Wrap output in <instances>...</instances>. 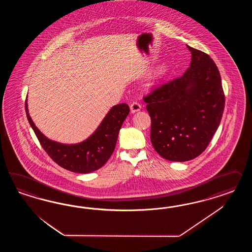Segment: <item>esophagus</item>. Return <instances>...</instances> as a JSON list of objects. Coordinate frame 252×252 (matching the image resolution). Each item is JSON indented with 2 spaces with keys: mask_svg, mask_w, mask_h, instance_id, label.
Segmentation results:
<instances>
[{
  "mask_svg": "<svg viewBox=\"0 0 252 252\" xmlns=\"http://www.w3.org/2000/svg\"><path fill=\"white\" fill-rule=\"evenodd\" d=\"M141 109V105L137 102V101H133L131 104H130V111L132 114H135L138 111H140Z\"/></svg>",
  "mask_w": 252,
  "mask_h": 252,
  "instance_id": "34e87169",
  "label": "esophagus"
}]
</instances>
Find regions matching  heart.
Wrapping results in <instances>:
<instances>
[{
	"mask_svg": "<svg viewBox=\"0 0 252 252\" xmlns=\"http://www.w3.org/2000/svg\"><path fill=\"white\" fill-rule=\"evenodd\" d=\"M167 65H166L165 63L160 64V66L155 70V72H154V74H153V83H154V82H156L157 80L160 79L161 77H163V76H165V75H166V73H167Z\"/></svg>",
	"mask_w": 252,
	"mask_h": 252,
	"instance_id": "heart-1",
	"label": "heart"
}]
</instances>
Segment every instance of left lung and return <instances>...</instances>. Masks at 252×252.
<instances>
[{"mask_svg":"<svg viewBox=\"0 0 252 252\" xmlns=\"http://www.w3.org/2000/svg\"><path fill=\"white\" fill-rule=\"evenodd\" d=\"M188 46L189 67L146 96L151 140L162 158L187 161L200 155L214 137L224 109L219 70L208 54Z\"/></svg>","mask_w":252,"mask_h":252,"instance_id":"1","label":"left lung"}]
</instances>
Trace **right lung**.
I'll list each match as a JSON object with an SVG mask.
<instances>
[{
    "label": "right lung",
    "instance_id": "1",
    "mask_svg": "<svg viewBox=\"0 0 252 252\" xmlns=\"http://www.w3.org/2000/svg\"><path fill=\"white\" fill-rule=\"evenodd\" d=\"M25 109L30 125L48 155L61 167L80 174L92 173L106 163L115 151L119 131L130 111L126 103L115 105L91 137L77 144H63L48 138L38 130L29 114L27 99Z\"/></svg>",
    "mask_w": 252,
    "mask_h": 252
}]
</instances>
